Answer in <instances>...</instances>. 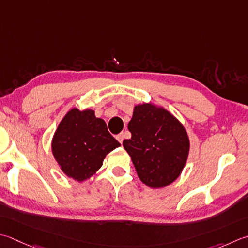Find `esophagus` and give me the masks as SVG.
<instances>
[{
	"label": "esophagus",
	"mask_w": 248,
	"mask_h": 248,
	"mask_svg": "<svg viewBox=\"0 0 248 248\" xmlns=\"http://www.w3.org/2000/svg\"><path fill=\"white\" fill-rule=\"evenodd\" d=\"M116 139L118 140V142H119L120 144H123L124 139V133H120V134L117 135V137H116Z\"/></svg>",
	"instance_id": "esophagus-1"
}]
</instances>
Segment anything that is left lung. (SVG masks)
<instances>
[{
	"instance_id": "1",
	"label": "left lung",
	"mask_w": 248,
	"mask_h": 248,
	"mask_svg": "<svg viewBox=\"0 0 248 248\" xmlns=\"http://www.w3.org/2000/svg\"><path fill=\"white\" fill-rule=\"evenodd\" d=\"M128 129L132 134L124 140L145 185L163 188L181 175L186 166L190 142L183 124L162 106L142 103L134 106Z\"/></svg>"
}]
</instances>
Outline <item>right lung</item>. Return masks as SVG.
Returning a JSON list of instances; mask_svg holds the SVG:
<instances>
[{
    "instance_id": "obj_1",
    "label": "right lung",
    "mask_w": 248,
    "mask_h": 248,
    "mask_svg": "<svg viewBox=\"0 0 248 248\" xmlns=\"http://www.w3.org/2000/svg\"><path fill=\"white\" fill-rule=\"evenodd\" d=\"M120 146L93 109L73 108L51 140L52 156L67 177L85 182L99 171L106 155Z\"/></svg>"
}]
</instances>
